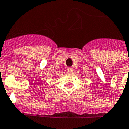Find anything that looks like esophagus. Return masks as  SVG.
Masks as SVG:
<instances>
[{
	"label": "esophagus",
	"instance_id": "1",
	"mask_svg": "<svg viewBox=\"0 0 129 129\" xmlns=\"http://www.w3.org/2000/svg\"><path fill=\"white\" fill-rule=\"evenodd\" d=\"M67 71H68V72H69V73H72V72L73 71V67H68L67 68Z\"/></svg>",
	"mask_w": 129,
	"mask_h": 129
}]
</instances>
